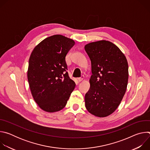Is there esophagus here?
Returning a JSON list of instances; mask_svg holds the SVG:
<instances>
[{
	"label": "esophagus",
	"mask_w": 150,
	"mask_h": 150,
	"mask_svg": "<svg viewBox=\"0 0 150 150\" xmlns=\"http://www.w3.org/2000/svg\"><path fill=\"white\" fill-rule=\"evenodd\" d=\"M83 79H84V76H83V75H82L81 77L78 78H77V80H78L79 82H81V81H83Z\"/></svg>",
	"instance_id": "esophagus-1"
}]
</instances>
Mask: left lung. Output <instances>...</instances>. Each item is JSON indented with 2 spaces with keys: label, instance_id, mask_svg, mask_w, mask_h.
<instances>
[{
  "label": "left lung",
  "instance_id": "left-lung-1",
  "mask_svg": "<svg viewBox=\"0 0 150 150\" xmlns=\"http://www.w3.org/2000/svg\"><path fill=\"white\" fill-rule=\"evenodd\" d=\"M91 63L90 88L85 96L87 110L100 117L113 113L126 90L128 64L120 50L112 42L101 40L85 46Z\"/></svg>",
  "mask_w": 150,
  "mask_h": 150
}]
</instances>
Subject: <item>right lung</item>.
<instances>
[{"label":"right lung","instance_id":"add662e5","mask_svg":"<svg viewBox=\"0 0 150 150\" xmlns=\"http://www.w3.org/2000/svg\"><path fill=\"white\" fill-rule=\"evenodd\" d=\"M74 45L72 39L54 35L40 42L31 54L27 72L30 88L35 101L46 112L65 108L75 87L65 60Z\"/></svg>","mask_w":150,"mask_h":150}]
</instances>
